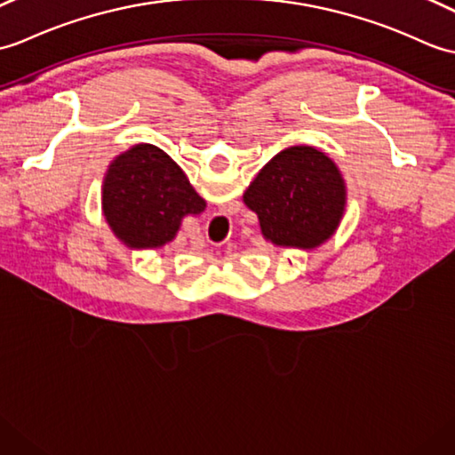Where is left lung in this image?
Here are the masks:
<instances>
[{
    "label": "left lung",
    "mask_w": 455,
    "mask_h": 455,
    "mask_svg": "<svg viewBox=\"0 0 455 455\" xmlns=\"http://www.w3.org/2000/svg\"><path fill=\"white\" fill-rule=\"evenodd\" d=\"M242 199L273 246L312 251L339 228L347 184L333 158L310 145H292L261 168Z\"/></svg>",
    "instance_id": "1"
}]
</instances>
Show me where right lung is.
<instances>
[{
	"label": "right lung",
	"mask_w": 455,
	"mask_h": 455,
	"mask_svg": "<svg viewBox=\"0 0 455 455\" xmlns=\"http://www.w3.org/2000/svg\"><path fill=\"white\" fill-rule=\"evenodd\" d=\"M207 204L171 156L151 143L120 153L102 178V213L130 250H156L176 238L188 215Z\"/></svg>",
	"instance_id": "right-lung-1"
}]
</instances>
